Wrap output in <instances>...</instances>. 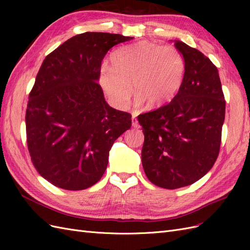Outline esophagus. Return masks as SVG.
I'll list each match as a JSON object with an SVG mask.
<instances>
[{
  "mask_svg": "<svg viewBox=\"0 0 250 250\" xmlns=\"http://www.w3.org/2000/svg\"><path fill=\"white\" fill-rule=\"evenodd\" d=\"M131 120H132V126L135 127V128H139V127H140V124H139V122H138V120L135 119L134 117H132Z\"/></svg>",
  "mask_w": 250,
  "mask_h": 250,
  "instance_id": "obj_1",
  "label": "esophagus"
}]
</instances>
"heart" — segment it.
Returning a JSON list of instances; mask_svg holds the SVG:
<instances>
[{"label":"heart","mask_w":250,"mask_h":250,"mask_svg":"<svg viewBox=\"0 0 250 250\" xmlns=\"http://www.w3.org/2000/svg\"><path fill=\"white\" fill-rule=\"evenodd\" d=\"M184 75L185 62L176 48L141 42L113 53L111 67H102L99 83L119 109H124L130 99L131 82L138 103L156 107L175 97Z\"/></svg>","instance_id":"b5f03b06"}]
</instances>
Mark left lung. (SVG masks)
Here are the masks:
<instances>
[{"mask_svg": "<svg viewBox=\"0 0 250 250\" xmlns=\"http://www.w3.org/2000/svg\"><path fill=\"white\" fill-rule=\"evenodd\" d=\"M185 60V75L168 104L142 113L145 135L142 164L153 185L190 186L213 168L219 155L225 100L216 65L197 49L175 41Z\"/></svg>", "mask_w": 250, "mask_h": 250, "instance_id": "obj_1", "label": "left lung"}]
</instances>
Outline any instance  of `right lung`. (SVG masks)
Segmentation results:
<instances>
[{
    "label": "right lung",
    "mask_w": 250,
    "mask_h": 250,
    "mask_svg": "<svg viewBox=\"0 0 250 250\" xmlns=\"http://www.w3.org/2000/svg\"><path fill=\"white\" fill-rule=\"evenodd\" d=\"M133 37L105 32L73 36L44 58L29 94L27 145L36 171L69 191L101 179L112 144L131 115L110 107L98 83L102 60Z\"/></svg>",
    "instance_id": "right-lung-1"
}]
</instances>
